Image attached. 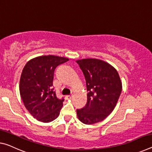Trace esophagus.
Here are the masks:
<instances>
[{"label":"esophagus","mask_w":152,"mask_h":152,"mask_svg":"<svg viewBox=\"0 0 152 152\" xmlns=\"http://www.w3.org/2000/svg\"><path fill=\"white\" fill-rule=\"evenodd\" d=\"M72 97V95H66L65 98H66V99L68 100V99H71Z\"/></svg>","instance_id":"esophagus-1"}]
</instances>
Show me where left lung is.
Masks as SVG:
<instances>
[{"instance_id": "8db88e82", "label": "left lung", "mask_w": 152, "mask_h": 152, "mask_svg": "<svg viewBox=\"0 0 152 152\" xmlns=\"http://www.w3.org/2000/svg\"><path fill=\"white\" fill-rule=\"evenodd\" d=\"M86 80L87 103L77 110L79 120L86 124L102 122L116 105L122 92V81L115 67L103 60L83 59L76 60Z\"/></svg>"}]
</instances>
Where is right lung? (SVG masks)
Instances as JSON below:
<instances>
[{
	"mask_svg": "<svg viewBox=\"0 0 152 152\" xmlns=\"http://www.w3.org/2000/svg\"><path fill=\"white\" fill-rule=\"evenodd\" d=\"M69 61L55 55H42L29 60L21 72L20 93L24 106L40 122H52L59 116L64 99L57 97L53 80L56 67Z\"/></svg>",
	"mask_w": 152,
	"mask_h": 152,
	"instance_id": "obj_1",
	"label": "right lung"
}]
</instances>
